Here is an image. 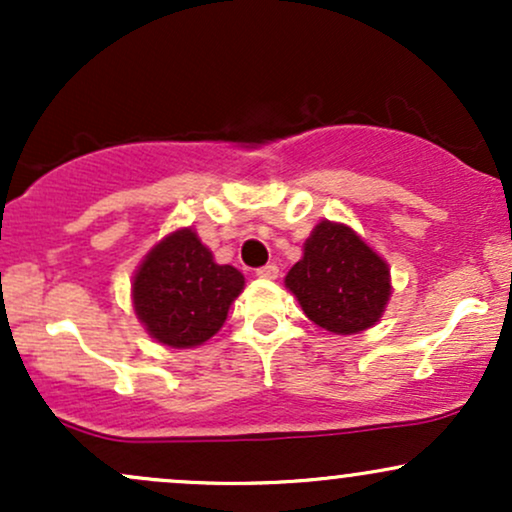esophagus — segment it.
Segmentation results:
<instances>
[{"instance_id": "1", "label": "esophagus", "mask_w": 512, "mask_h": 512, "mask_svg": "<svg viewBox=\"0 0 512 512\" xmlns=\"http://www.w3.org/2000/svg\"><path fill=\"white\" fill-rule=\"evenodd\" d=\"M255 274L260 276V279H276V276H279V267H276V264H264V267L257 269Z\"/></svg>"}]
</instances>
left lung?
<instances>
[{
	"label": "left lung",
	"mask_w": 512,
	"mask_h": 512,
	"mask_svg": "<svg viewBox=\"0 0 512 512\" xmlns=\"http://www.w3.org/2000/svg\"><path fill=\"white\" fill-rule=\"evenodd\" d=\"M303 313L334 334L368 330L390 298V269L342 223H317L303 260L286 274Z\"/></svg>",
	"instance_id": "8db88e82"
}]
</instances>
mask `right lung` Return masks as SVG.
<instances>
[{"label":"right lung","mask_w":512,"mask_h":512,"mask_svg":"<svg viewBox=\"0 0 512 512\" xmlns=\"http://www.w3.org/2000/svg\"><path fill=\"white\" fill-rule=\"evenodd\" d=\"M245 279L216 264L192 228L170 233L146 255L132 284L134 310L156 342L187 349L214 337Z\"/></svg>","instance_id":"obj_1"}]
</instances>
